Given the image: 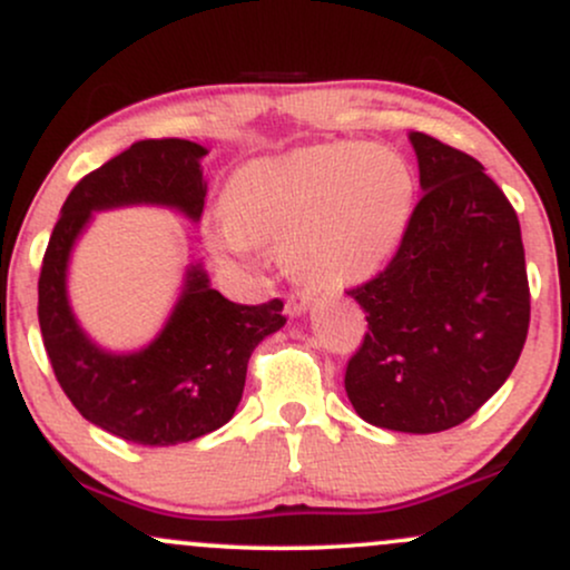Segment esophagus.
Masks as SVG:
<instances>
[{"instance_id": "1", "label": "esophagus", "mask_w": 570, "mask_h": 570, "mask_svg": "<svg viewBox=\"0 0 570 570\" xmlns=\"http://www.w3.org/2000/svg\"><path fill=\"white\" fill-rule=\"evenodd\" d=\"M307 305H311V294L294 292V294H289V297H286L284 313L289 318H297V316H303V313L307 311Z\"/></svg>"}]
</instances>
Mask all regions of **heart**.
<instances>
[{"label": "heart", "mask_w": 570, "mask_h": 570, "mask_svg": "<svg viewBox=\"0 0 570 570\" xmlns=\"http://www.w3.org/2000/svg\"><path fill=\"white\" fill-rule=\"evenodd\" d=\"M412 206L415 176L402 153L383 144H313L240 166L208 240L235 257L257 244H284L286 267L307 289L340 292L389 265Z\"/></svg>", "instance_id": "b5f03b06"}]
</instances>
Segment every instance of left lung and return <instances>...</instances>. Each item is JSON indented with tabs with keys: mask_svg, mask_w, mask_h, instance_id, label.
Listing matches in <instances>:
<instances>
[{
	"mask_svg": "<svg viewBox=\"0 0 570 570\" xmlns=\"http://www.w3.org/2000/svg\"><path fill=\"white\" fill-rule=\"evenodd\" d=\"M423 198L396 257L348 294L370 332L345 367L362 421L436 434L472 417L512 375L531 292L512 203L480 160L412 130Z\"/></svg>",
	"mask_w": 570,
	"mask_h": 570,
	"instance_id": "obj_1",
	"label": "left lung"
}]
</instances>
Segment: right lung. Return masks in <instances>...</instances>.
Here are the masks:
<instances>
[{"label": "right lung", "mask_w": 570, "mask_h": 570, "mask_svg": "<svg viewBox=\"0 0 570 570\" xmlns=\"http://www.w3.org/2000/svg\"><path fill=\"white\" fill-rule=\"evenodd\" d=\"M206 155L187 139L130 144L77 181L42 259L39 330L58 383L85 421L134 444L168 448L225 426L244 396L254 348L286 324L281 299L235 305L222 297L200 259H189L171 313L141 348H107L71 307V254L94 214L158 206L198 225Z\"/></svg>", "instance_id": "obj_1"}]
</instances>
